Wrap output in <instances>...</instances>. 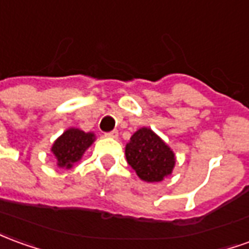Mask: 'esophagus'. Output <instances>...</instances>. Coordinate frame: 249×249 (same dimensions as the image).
<instances>
[{
  "label": "esophagus",
  "instance_id": "34e87169",
  "mask_svg": "<svg viewBox=\"0 0 249 249\" xmlns=\"http://www.w3.org/2000/svg\"><path fill=\"white\" fill-rule=\"evenodd\" d=\"M105 136L110 137V139H117V137H119V132H117V130H112V132L105 133Z\"/></svg>",
  "mask_w": 249,
  "mask_h": 249
}]
</instances>
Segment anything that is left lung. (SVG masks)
Instances as JSON below:
<instances>
[{
    "label": "left lung",
    "instance_id": "obj_1",
    "mask_svg": "<svg viewBox=\"0 0 249 249\" xmlns=\"http://www.w3.org/2000/svg\"><path fill=\"white\" fill-rule=\"evenodd\" d=\"M126 161L139 178L154 183L173 174L175 154L160 136L147 126L137 129L125 145Z\"/></svg>",
    "mask_w": 249,
    "mask_h": 249
}]
</instances>
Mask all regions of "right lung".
I'll list each match as a JSON object with an SVG mask.
<instances>
[{
	"label": "right lung",
	"mask_w": 249,
	"mask_h": 249,
	"mask_svg": "<svg viewBox=\"0 0 249 249\" xmlns=\"http://www.w3.org/2000/svg\"><path fill=\"white\" fill-rule=\"evenodd\" d=\"M94 142L95 135L93 132H85L79 128L66 129L51 147L52 155L56 159V166L66 170L72 168Z\"/></svg>",
	"instance_id": "1"
}]
</instances>
